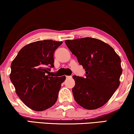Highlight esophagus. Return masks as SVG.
Instances as JSON below:
<instances>
[{
	"instance_id": "esophagus-1",
	"label": "esophagus",
	"mask_w": 134,
	"mask_h": 134,
	"mask_svg": "<svg viewBox=\"0 0 134 134\" xmlns=\"http://www.w3.org/2000/svg\"><path fill=\"white\" fill-rule=\"evenodd\" d=\"M72 76H66V79H71V78H72Z\"/></svg>"
}]
</instances>
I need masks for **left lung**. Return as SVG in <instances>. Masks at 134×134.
<instances>
[{
    "label": "left lung",
    "instance_id": "8db88e82",
    "mask_svg": "<svg viewBox=\"0 0 134 134\" xmlns=\"http://www.w3.org/2000/svg\"><path fill=\"white\" fill-rule=\"evenodd\" d=\"M65 43L86 71L85 77H72L75 101L87 109L101 107L120 85L122 70L119 56L112 47L96 38L87 37Z\"/></svg>",
    "mask_w": 134,
    "mask_h": 134
}]
</instances>
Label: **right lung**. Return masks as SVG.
Masks as SVG:
<instances>
[{"instance_id": "1", "label": "right lung", "mask_w": 134, "mask_h": 134, "mask_svg": "<svg viewBox=\"0 0 134 134\" xmlns=\"http://www.w3.org/2000/svg\"><path fill=\"white\" fill-rule=\"evenodd\" d=\"M62 41L43 40L25 46L11 64L10 79L16 94L30 109L42 111L51 107L58 98L65 77H51L54 53Z\"/></svg>"}]
</instances>
